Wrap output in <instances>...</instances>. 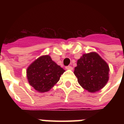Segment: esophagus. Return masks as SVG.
Segmentation results:
<instances>
[{"label": "esophagus", "instance_id": "34e87169", "mask_svg": "<svg viewBox=\"0 0 124 124\" xmlns=\"http://www.w3.org/2000/svg\"><path fill=\"white\" fill-rule=\"evenodd\" d=\"M66 70H73V68H72L71 66H66Z\"/></svg>", "mask_w": 124, "mask_h": 124}]
</instances>
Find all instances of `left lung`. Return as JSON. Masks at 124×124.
I'll return each mask as SVG.
<instances>
[{"instance_id": "left-lung-1", "label": "left lung", "mask_w": 124, "mask_h": 124, "mask_svg": "<svg viewBox=\"0 0 124 124\" xmlns=\"http://www.w3.org/2000/svg\"><path fill=\"white\" fill-rule=\"evenodd\" d=\"M77 64L74 74L78 84L88 92H97L108 83L109 68L97 53L83 54Z\"/></svg>"}]
</instances>
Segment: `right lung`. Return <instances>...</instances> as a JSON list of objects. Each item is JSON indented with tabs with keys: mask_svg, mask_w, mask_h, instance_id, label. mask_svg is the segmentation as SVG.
Segmentation results:
<instances>
[{
	"mask_svg": "<svg viewBox=\"0 0 124 124\" xmlns=\"http://www.w3.org/2000/svg\"><path fill=\"white\" fill-rule=\"evenodd\" d=\"M65 70L52 60L49 54L42 55L32 62L26 70L27 79L37 92L49 91L60 80Z\"/></svg>",
	"mask_w": 124,
	"mask_h": 124,
	"instance_id": "add662e5",
	"label": "right lung"
}]
</instances>
